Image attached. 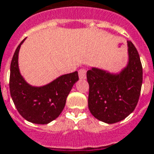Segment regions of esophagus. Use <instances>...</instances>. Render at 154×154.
<instances>
[{
	"label": "esophagus",
	"instance_id": "esophagus-1",
	"mask_svg": "<svg viewBox=\"0 0 154 154\" xmlns=\"http://www.w3.org/2000/svg\"><path fill=\"white\" fill-rule=\"evenodd\" d=\"M78 75H79L80 79H85L86 77H87V70L85 69V68H81L78 71Z\"/></svg>",
	"mask_w": 154,
	"mask_h": 154
}]
</instances>
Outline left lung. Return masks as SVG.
Returning <instances> with one entry per match:
<instances>
[{
  "instance_id": "8db88e82",
  "label": "left lung",
  "mask_w": 154,
  "mask_h": 154,
  "mask_svg": "<svg viewBox=\"0 0 154 154\" xmlns=\"http://www.w3.org/2000/svg\"><path fill=\"white\" fill-rule=\"evenodd\" d=\"M128 64L119 74L92 67L87 72L89 84L88 107L97 119L107 123L120 122L137 106L143 83L140 57L132 42H128Z\"/></svg>"
}]
</instances>
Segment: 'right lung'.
I'll return each instance as SVG.
<instances>
[{
    "mask_svg": "<svg viewBox=\"0 0 154 154\" xmlns=\"http://www.w3.org/2000/svg\"><path fill=\"white\" fill-rule=\"evenodd\" d=\"M24 40L17 47L11 62L10 92L17 111L26 120L47 124L61 114L70 91L79 79L78 73L74 72L62 75L43 87L29 85L18 67V53Z\"/></svg>",
    "mask_w": 154,
    "mask_h": 154,
    "instance_id": "right-lung-1",
    "label": "right lung"
}]
</instances>
